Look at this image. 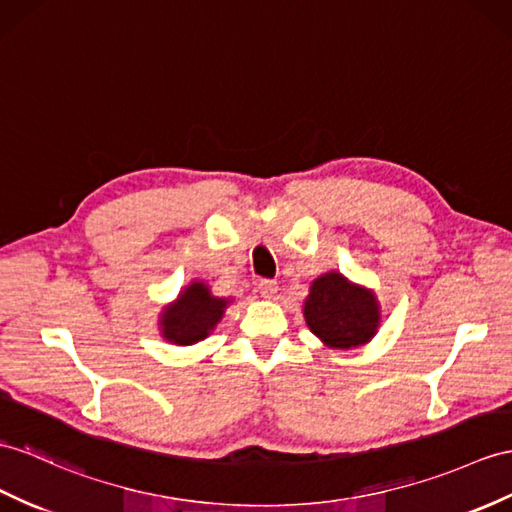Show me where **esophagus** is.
I'll use <instances>...</instances> for the list:
<instances>
[{"instance_id": "1", "label": "esophagus", "mask_w": 512, "mask_h": 512, "mask_svg": "<svg viewBox=\"0 0 512 512\" xmlns=\"http://www.w3.org/2000/svg\"><path fill=\"white\" fill-rule=\"evenodd\" d=\"M278 289H280V286H278L276 280H260V282H258V293L263 295V297H267V299L276 297Z\"/></svg>"}]
</instances>
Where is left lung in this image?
I'll use <instances>...</instances> for the list:
<instances>
[{
    "instance_id": "left-lung-1",
    "label": "left lung",
    "mask_w": 512,
    "mask_h": 512,
    "mask_svg": "<svg viewBox=\"0 0 512 512\" xmlns=\"http://www.w3.org/2000/svg\"><path fill=\"white\" fill-rule=\"evenodd\" d=\"M308 330L330 350H358L378 334L382 306L373 289L345 278L341 271L321 273L304 299Z\"/></svg>"
}]
</instances>
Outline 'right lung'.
<instances>
[{
    "label": "right lung",
    "mask_w": 512,
    "mask_h": 512,
    "mask_svg": "<svg viewBox=\"0 0 512 512\" xmlns=\"http://www.w3.org/2000/svg\"><path fill=\"white\" fill-rule=\"evenodd\" d=\"M230 304L232 297H217L204 280H191L173 302L162 306L158 332L171 345H195L213 334Z\"/></svg>",
    "instance_id": "obj_1"
}]
</instances>
